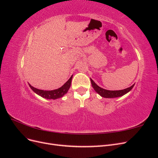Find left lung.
Instances as JSON below:
<instances>
[{"label":"left lung","mask_w":158,"mask_h":158,"mask_svg":"<svg viewBox=\"0 0 158 158\" xmlns=\"http://www.w3.org/2000/svg\"><path fill=\"white\" fill-rule=\"evenodd\" d=\"M90 80L92 85V87L95 92L101 95L102 97L105 98H114L123 96V95L130 92L134 87V85H135V84H133L131 87L121 90H107L99 87V85H98L94 82L92 79L90 78Z\"/></svg>","instance_id":"8db88e82"}]
</instances>
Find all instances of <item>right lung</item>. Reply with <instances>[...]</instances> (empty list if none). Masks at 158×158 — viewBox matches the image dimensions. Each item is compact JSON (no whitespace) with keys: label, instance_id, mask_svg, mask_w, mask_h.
Returning a JSON list of instances; mask_svg holds the SVG:
<instances>
[{"label":"right lung","instance_id":"add662e5","mask_svg":"<svg viewBox=\"0 0 158 158\" xmlns=\"http://www.w3.org/2000/svg\"><path fill=\"white\" fill-rule=\"evenodd\" d=\"M72 78H73V76L69 79V80L66 82L63 86L54 90H51V91H47V90H42L37 89L34 87L31 86V85L29 84L30 87L31 89L37 95H40L42 98H44L45 99H56L58 98H60L63 96L64 94L68 92V91L70 87L71 82H72Z\"/></svg>","mask_w":158,"mask_h":158}]
</instances>
